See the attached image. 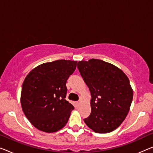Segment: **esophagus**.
<instances>
[{
	"instance_id": "34e87169",
	"label": "esophagus",
	"mask_w": 153,
	"mask_h": 153,
	"mask_svg": "<svg viewBox=\"0 0 153 153\" xmlns=\"http://www.w3.org/2000/svg\"><path fill=\"white\" fill-rule=\"evenodd\" d=\"M81 100H79V101H77V102H76V105H77V106H79L80 104H81Z\"/></svg>"
}]
</instances>
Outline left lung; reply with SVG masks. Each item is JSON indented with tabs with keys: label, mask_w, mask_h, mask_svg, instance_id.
<instances>
[{
	"label": "left lung",
	"mask_w": 153,
	"mask_h": 153,
	"mask_svg": "<svg viewBox=\"0 0 153 153\" xmlns=\"http://www.w3.org/2000/svg\"><path fill=\"white\" fill-rule=\"evenodd\" d=\"M77 65L91 96V114L85 123L96 133L111 132L130 109L133 93L128 78L116 65L97 59L80 61Z\"/></svg>",
	"instance_id": "left-lung-1"
}]
</instances>
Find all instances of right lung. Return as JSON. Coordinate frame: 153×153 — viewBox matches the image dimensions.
<instances>
[{"label":"right lung","mask_w":153,"mask_h":153,"mask_svg":"<svg viewBox=\"0 0 153 153\" xmlns=\"http://www.w3.org/2000/svg\"><path fill=\"white\" fill-rule=\"evenodd\" d=\"M76 64V61L65 59L44 63L25 79L21 106L30 123L39 131L57 132L68 121L74 107L65 99L66 81Z\"/></svg>","instance_id":"right-lung-1"}]
</instances>
